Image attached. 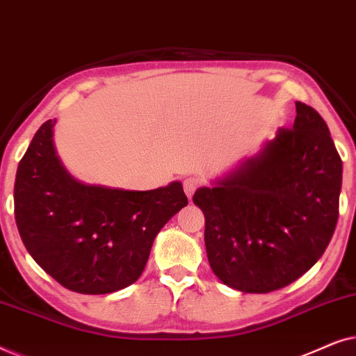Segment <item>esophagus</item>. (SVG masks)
Instances as JSON below:
<instances>
[{
	"label": "esophagus",
	"mask_w": 356,
	"mask_h": 356,
	"mask_svg": "<svg viewBox=\"0 0 356 356\" xmlns=\"http://www.w3.org/2000/svg\"><path fill=\"white\" fill-rule=\"evenodd\" d=\"M183 188H184V193H186L188 197H193V194L197 191L199 188H201V179L197 178H186L183 181Z\"/></svg>",
	"instance_id": "1"
}]
</instances>
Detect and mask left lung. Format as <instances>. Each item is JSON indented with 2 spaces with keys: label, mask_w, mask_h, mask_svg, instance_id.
Segmentation results:
<instances>
[{
  "label": "left lung",
  "mask_w": 356,
  "mask_h": 356,
  "mask_svg": "<svg viewBox=\"0 0 356 356\" xmlns=\"http://www.w3.org/2000/svg\"><path fill=\"white\" fill-rule=\"evenodd\" d=\"M291 128L193 201L206 217L207 259L223 284L269 293L324 254L339 220L342 159L318 111L296 102Z\"/></svg>",
  "instance_id": "obj_1"
}]
</instances>
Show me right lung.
<instances>
[{"label": "right lung", "instance_id": "1", "mask_svg": "<svg viewBox=\"0 0 356 356\" xmlns=\"http://www.w3.org/2000/svg\"><path fill=\"white\" fill-rule=\"evenodd\" d=\"M48 120L17 167L14 217L33 261L65 289L104 295L134 284L162 227L188 204L181 183L124 191L76 181Z\"/></svg>", "mask_w": 356, "mask_h": 356}]
</instances>
